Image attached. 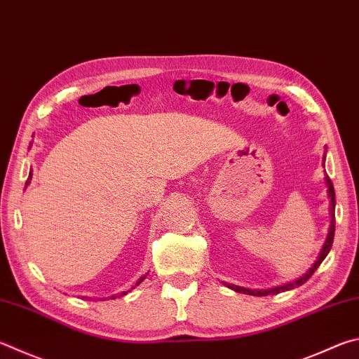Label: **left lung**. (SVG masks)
<instances>
[{"label":"left lung","instance_id":"1","mask_svg":"<svg viewBox=\"0 0 359 359\" xmlns=\"http://www.w3.org/2000/svg\"><path fill=\"white\" fill-rule=\"evenodd\" d=\"M323 163H325V157H323ZM325 184H327V187H328V198H330V217H331L330 231H328V236H327V240H325L320 254H318V257H317V260L314 262V265H312L311 269L306 271V275H303L302 278H298L297 281H293V283L279 285V287L266 289V290H250V289H245V287H238V285H233V284H227V287H231L232 290H236V292H243V293H246V295H254V297H265V295H271V293H273V295H275V293L285 292V290H290V289L298 287V285L304 284L312 275H314V271L318 269V266H320V264L323 262V259L328 256L331 246H333V238H334V223H336V218H334V207H336L334 187H333V182L330 180L328 175H327V177H325Z\"/></svg>","mask_w":359,"mask_h":359}]
</instances>
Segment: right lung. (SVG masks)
<instances>
[{
	"instance_id": "add662e5",
	"label": "right lung",
	"mask_w": 359,
	"mask_h": 359,
	"mask_svg": "<svg viewBox=\"0 0 359 359\" xmlns=\"http://www.w3.org/2000/svg\"><path fill=\"white\" fill-rule=\"evenodd\" d=\"M31 175H32V172H29V177H28V180H26V185H28V184H29V180H31ZM144 279H146V275H144V276H141V279H140V281H138V283H136V285H140V283H142V281H144ZM136 285H133V287H132V289H135V287H136ZM132 289H130V290H132ZM130 290H127V292H130ZM127 292H122V293H121V297H122V295H127ZM116 297H117V295H113L111 298H116Z\"/></svg>"
}]
</instances>
